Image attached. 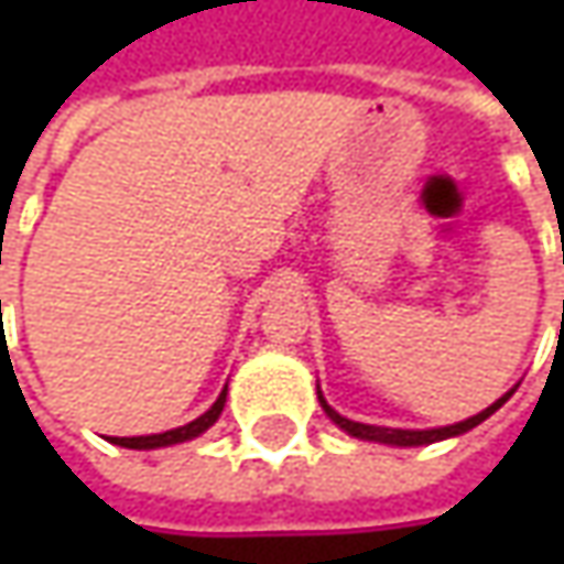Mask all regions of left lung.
<instances>
[{
    "instance_id": "1",
    "label": "left lung",
    "mask_w": 564,
    "mask_h": 564,
    "mask_svg": "<svg viewBox=\"0 0 564 564\" xmlns=\"http://www.w3.org/2000/svg\"><path fill=\"white\" fill-rule=\"evenodd\" d=\"M518 389V386H514ZM514 389H509L502 399H496L489 408H484L480 414H474V417H467V421L458 423H448V426H433V430H399V426H377V423H360L351 421V417H341L336 408L329 404V401L323 399V392H319V386H316V399L323 404V411H326V417L336 423L338 430H345L348 436H355V440H364V443H382V445H399V448H411V445H430V443H443V440H452V436H462L467 430H474L477 423H484L489 414H496L506 401L514 395Z\"/></svg>"
}]
</instances>
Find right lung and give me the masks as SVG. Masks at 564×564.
Wrapping results in <instances>:
<instances>
[{
  "mask_svg": "<svg viewBox=\"0 0 564 564\" xmlns=\"http://www.w3.org/2000/svg\"><path fill=\"white\" fill-rule=\"evenodd\" d=\"M228 386L219 392V399L209 404V411H204L197 421L185 423V426H175V430H165V433H150V436H109V443L121 445V448H141V452H150V448H165V445H178L187 443V440H197L200 433H206L213 423L219 421L223 408H226Z\"/></svg>",
  "mask_w": 564,
  "mask_h": 564,
  "instance_id": "obj_1",
  "label": "right lung"
}]
</instances>
